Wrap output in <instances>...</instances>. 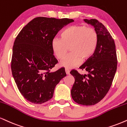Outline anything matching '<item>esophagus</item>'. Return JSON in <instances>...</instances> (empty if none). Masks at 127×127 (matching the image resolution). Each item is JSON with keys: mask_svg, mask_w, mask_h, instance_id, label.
Instances as JSON below:
<instances>
[{"mask_svg": "<svg viewBox=\"0 0 127 127\" xmlns=\"http://www.w3.org/2000/svg\"><path fill=\"white\" fill-rule=\"evenodd\" d=\"M65 73H66L67 74H70V70L67 69V68H65Z\"/></svg>", "mask_w": 127, "mask_h": 127, "instance_id": "esophagus-1", "label": "esophagus"}]
</instances>
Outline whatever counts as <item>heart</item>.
<instances>
[{
	"mask_svg": "<svg viewBox=\"0 0 127 127\" xmlns=\"http://www.w3.org/2000/svg\"><path fill=\"white\" fill-rule=\"evenodd\" d=\"M61 38H55L51 42L53 53L57 59L65 57L70 49L71 53L61 62L60 65L67 69L79 65L95 53L98 44L96 31L85 25H73L63 31Z\"/></svg>",
	"mask_w": 127,
	"mask_h": 127,
	"instance_id": "heart-1",
	"label": "heart"
}]
</instances>
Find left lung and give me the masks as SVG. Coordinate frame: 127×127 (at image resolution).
I'll use <instances>...</instances> for the list:
<instances>
[{"label": "left lung", "instance_id": "left-lung-1", "mask_svg": "<svg viewBox=\"0 0 127 127\" xmlns=\"http://www.w3.org/2000/svg\"><path fill=\"white\" fill-rule=\"evenodd\" d=\"M84 21L94 27L98 34V44L91 59L80 67L88 74H80L76 70L70 74L74 77L71 97L78 104L94 105L100 102L110 89L117 68L115 44L107 29L97 19Z\"/></svg>", "mask_w": 127, "mask_h": 127}]
</instances>
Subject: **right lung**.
<instances>
[{"instance_id":"add662e5","label":"right lung","mask_w":127,"mask_h":127,"mask_svg":"<svg viewBox=\"0 0 127 127\" xmlns=\"http://www.w3.org/2000/svg\"><path fill=\"white\" fill-rule=\"evenodd\" d=\"M74 20L36 17L22 29L12 50V75L21 94L28 101L41 104L53 97L55 88L66 76L61 68L51 70L58 63L51 42L58 32Z\"/></svg>"}]
</instances>
